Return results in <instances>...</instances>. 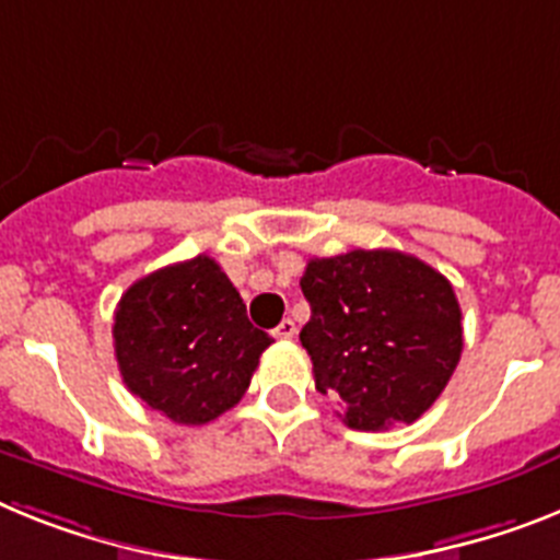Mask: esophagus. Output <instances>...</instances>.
<instances>
[{"label": "esophagus", "instance_id": "34e87169", "mask_svg": "<svg viewBox=\"0 0 560 560\" xmlns=\"http://www.w3.org/2000/svg\"><path fill=\"white\" fill-rule=\"evenodd\" d=\"M272 336H276V338H293L295 336V322H293V318H284V322H281L279 327L272 330Z\"/></svg>", "mask_w": 560, "mask_h": 560}]
</instances>
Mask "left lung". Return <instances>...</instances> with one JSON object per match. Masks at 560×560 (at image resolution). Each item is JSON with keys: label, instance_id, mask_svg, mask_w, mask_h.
<instances>
[{"label": "left lung", "instance_id": "1", "mask_svg": "<svg viewBox=\"0 0 560 560\" xmlns=\"http://www.w3.org/2000/svg\"><path fill=\"white\" fill-rule=\"evenodd\" d=\"M302 347L318 393L347 427L384 430L424 416L462 359V307L439 270L401 250L310 258Z\"/></svg>", "mask_w": 560, "mask_h": 560}]
</instances>
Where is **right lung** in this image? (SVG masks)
Here are the masks:
<instances>
[{
  "instance_id": "add662e5",
  "label": "right lung",
  "mask_w": 560,
  "mask_h": 560,
  "mask_svg": "<svg viewBox=\"0 0 560 560\" xmlns=\"http://www.w3.org/2000/svg\"><path fill=\"white\" fill-rule=\"evenodd\" d=\"M270 345L210 256L139 279L113 316L121 382L176 424H208L236 407Z\"/></svg>"
}]
</instances>
